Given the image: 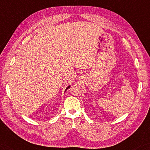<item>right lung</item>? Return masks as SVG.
Instances as JSON below:
<instances>
[{
	"instance_id": "add662e5",
	"label": "right lung",
	"mask_w": 150,
	"mask_h": 150,
	"mask_svg": "<svg viewBox=\"0 0 150 150\" xmlns=\"http://www.w3.org/2000/svg\"><path fill=\"white\" fill-rule=\"evenodd\" d=\"M69 87H70V86H68L67 87V89H65V91H67V89H68V88H69Z\"/></svg>"
}]
</instances>
